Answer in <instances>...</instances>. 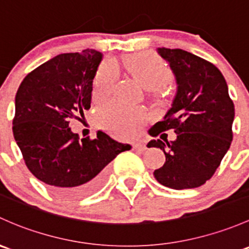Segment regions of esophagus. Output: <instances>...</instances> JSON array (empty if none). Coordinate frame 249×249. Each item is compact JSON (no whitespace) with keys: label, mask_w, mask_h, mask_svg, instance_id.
I'll return each mask as SVG.
<instances>
[{"label":"esophagus","mask_w":249,"mask_h":249,"mask_svg":"<svg viewBox=\"0 0 249 249\" xmlns=\"http://www.w3.org/2000/svg\"><path fill=\"white\" fill-rule=\"evenodd\" d=\"M132 148L137 149V150H145L146 146H145V143L143 142V141H137V142L132 143Z\"/></svg>","instance_id":"esophagus-1"}]
</instances>
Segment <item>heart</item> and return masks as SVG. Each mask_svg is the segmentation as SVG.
Masks as SVG:
<instances>
[{
    "instance_id": "obj_1",
    "label": "heart",
    "mask_w": 249,
    "mask_h": 249,
    "mask_svg": "<svg viewBox=\"0 0 249 249\" xmlns=\"http://www.w3.org/2000/svg\"><path fill=\"white\" fill-rule=\"evenodd\" d=\"M129 74L146 90H158L172 77L168 65L158 56L141 53L129 57L125 61ZM118 78V70L112 62L101 65L93 85V100L103 103L113 90ZM145 113L138 107H127L120 104H107L98 111V120L101 126L117 137L127 138L144 122Z\"/></svg>"
}]
</instances>
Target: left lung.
Wrapping results in <instances>:
<instances>
[{
	"label": "left lung",
	"instance_id": "8db88e82",
	"mask_svg": "<svg viewBox=\"0 0 249 249\" xmlns=\"http://www.w3.org/2000/svg\"><path fill=\"white\" fill-rule=\"evenodd\" d=\"M156 51L171 67L177 93L151 135L172 129L177 140L148 143V148H160L166 155L154 177L173 190L199 187L211 179L231 144L234 104L223 75L210 62L180 49Z\"/></svg>",
	"mask_w": 249,
	"mask_h": 249
}]
</instances>
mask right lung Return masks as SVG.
<instances>
[{"label": "right lung", "instance_id": "right-lung-1", "mask_svg": "<svg viewBox=\"0 0 249 249\" xmlns=\"http://www.w3.org/2000/svg\"><path fill=\"white\" fill-rule=\"evenodd\" d=\"M103 53H61L31 71L15 95L13 135L31 173L63 198L91 195L105 182L107 164L131 145L104 131L78 140L70 120L90 108L93 80Z\"/></svg>", "mask_w": 249, "mask_h": 249}]
</instances>
